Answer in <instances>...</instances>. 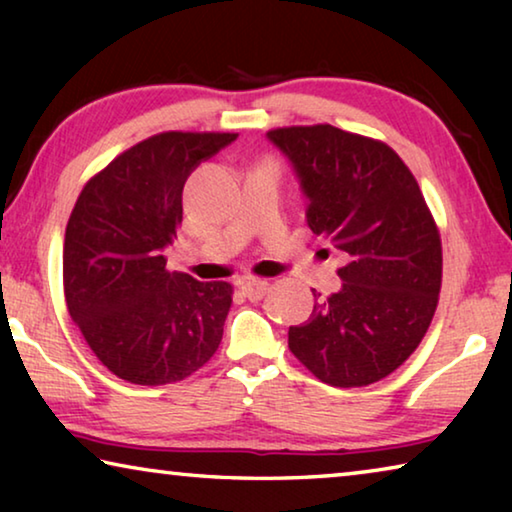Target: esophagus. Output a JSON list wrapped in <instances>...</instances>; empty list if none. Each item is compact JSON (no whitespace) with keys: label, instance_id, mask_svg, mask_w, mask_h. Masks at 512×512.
Here are the masks:
<instances>
[{"label":"esophagus","instance_id":"obj_1","mask_svg":"<svg viewBox=\"0 0 512 512\" xmlns=\"http://www.w3.org/2000/svg\"><path fill=\"white\" fill-rule=\"evenodd\" d=\"M241 291L248 300H259L268 291V282L266 280H248L241 284Z\"/></svg>","mask_w":512,"mask_h":512}]
</instances>
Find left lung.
I'll return each mask as SVG.
<instances>
[{"mask_svg": "<svg viewBox=\"0 0 512 512\" xmlns=\"http://www.w3.org/2000/svg\"><path fill=\"white\" fill-rule=\"evenodd\" d=\"M309 196L307 223L339 250L343 287L289 327V350L323 384L361 388L411 357L443 284V244L411 169L391 146L332 124L268 131Z\"/></svg>", "mask_w": 512, "mask_h": 512, "instance_id": "obj_1", "label": "left lung"}]
</instances>
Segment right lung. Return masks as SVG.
Returning <instances> with one entry per match:
<instances>
[{"mask_svg": "<svg viewBox=\"0 0 512 512\" xmlns=\"http://www.w3.org/2000/svg\"><path fill=\"white\" fill-rule=\"evenodd\" d=\"M237 133L146 137L85 183L69 214L63 289L69 316L112 375L140 386L183 381L219 350L232 284L167 271L183 187Z\"/></svg>", "mask_w": 512, "mask_h": 512, "instance_id": "obj_1", "label": "right lung"}]
</instances>
